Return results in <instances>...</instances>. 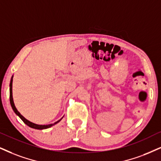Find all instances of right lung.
Masks as SVG:
<instances>
[{
  "label": "right lung",
  "mask_w": 161,
  "mask_h": 161,
  "mask_svg": "<svg viewBox=\"0 0 161 161\" xmlns=\"http://www.w3.org/2000/svg\"><path fill=\"white\" fill-rule=\"evenodd\" d=\"M13 76L11 78V80H10V84H9V101H10V104H11V106H12V108H13V110H14V112L15 113V114L18 115L20 118H21V119L27 125H28L29 127H31V128H35V129H39V130H42V129H46V128H51V126L54 125L55 124H57V123H58L59 121H60L62 119H60L57 121V122H54L53 124H50V125H36V124H34V123L30 122L27 119H26L22 115H21L20 113L18 111V110L15 108V104H14V102H13Z\"/></svg>",
  "instance_id": "right-lung-1"
}]
</instances>
